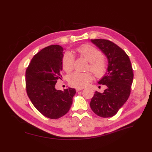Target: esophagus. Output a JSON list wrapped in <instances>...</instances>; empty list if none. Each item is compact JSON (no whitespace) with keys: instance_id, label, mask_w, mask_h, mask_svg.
<instances>
[{"instance_id":"esophagus-1","label":"esophagus","mask_w":152,"mask_h":152,"mask_svg":"<svg viewBox=\"0 0 152 152\" xmlns=\"http://www.w3.org/2000/svg\"><path fill=\"white\" fill-rule=\"evenodd\" d=\"M82 90H83V88H77L76 89V91L77 92H79V91H82Z\"/></svg>"}]
</instances>
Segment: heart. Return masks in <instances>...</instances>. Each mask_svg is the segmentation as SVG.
Returning a JSON list of instances; mask_svg holds the SVG:
<instances>
[{
    "instance_id": "obj_1",
    "label": "heart",
    "mask_w": 152,
    "mask_h": 152,
    "mask_svg": "<svg viewBox=\"0 0 152 152\" xmlns=\"http://www.w3.org/2000/svg\"><path fill=\"white\" fill-rule=\"evenodd\" d=\"M77 52L82 57L89 62L88 69L97 77H102L107 71V63L102 58V53L96 48L91 45H83L78 48ZM74 56L69 52H66L62 59V66L66 73H70L73 70ZM92 79L90 73H80L75 72L69 77V83L77 88H82L89 84Z\"/></svg>"
}]
</instances>
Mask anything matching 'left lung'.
Returning a JSON list of instances; mask_svg holds the SVG:
<instances>
[{
    "mask_svg": "<svg viewBox=\"0 0 152 152\" xmlns=\"http://www.w3.org/2000/svg\"><path fill=\"white\" fill-rule=\"evenodd\" d=\"M107 57V71L98 83L106 86L103 93L96 91L91 99L90 107L97 115L111 117L129 97L133 80L132 68L130 59L123 49L111 41L105 39H91Z\"/></svg>",
    "mask_w": 152,
    "mask_h": 152,
    "instance_id": "obj_1",
    "label": "left lung"
}]
</instances>
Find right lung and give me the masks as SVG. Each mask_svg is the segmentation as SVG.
I'll list each match as a JSON object with an SVG mask.
<instances>
[{
	"label": "right lung",
	"mask_w": 152,
	"mask_h": 152,
	"mask_svg": "<svg viewBox=\"0 0 152 152\" xmlns=\"http://www.w3.org/2000/svg\"><path fill=\"white\" fill-rule=\"evenodd\" d=\"M63 48L51 45L44 48L31 59L26 70V93L32 104L43 115L59 118L68 113L72 104L75 89L55 88L62 71Z\"/></svg>",
	"instance_id": "1"
}]
</instances>
